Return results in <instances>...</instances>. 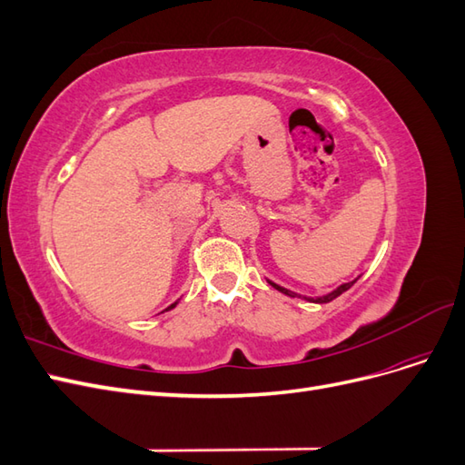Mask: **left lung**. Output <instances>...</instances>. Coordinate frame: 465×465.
Here are the masks:
<instances>
[{
  "label": "left lung",
  "instance_id": "obj_1",
  "mask_svg": "<svg viewBox=\"0 0 465 465\" xmlns=\"http://www.w3.org/2000/svg\"><path fill=\"white\" fill-rule=\"evenodd\" d=\"M357 281V279H355ZM355 281H349V283H343V285H340V287H337L335 291H331V292H328V294H323V297H318V299H308V301H312V302H330V301H333V299H337V297H340V294L341 292H345L347 289H351V287H353L355 285ZM270 285L272 287H275L277 291H281V292H285V294H289V297H299V294L297 292H292V291H289V289H285V287H279V285H275V283H272V281H270Z\"/></svg>",
  "mask_w": 465,
  "mask_h": 465
}]
</instances>
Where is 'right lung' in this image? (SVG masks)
Listing matches in <instances>:
<instances>
[{"instance_id":"1","label":"right lung","mask_w":465,"mask_h":465,"mask_svg":"<svg viewBox=\"0 0 465 465\" xmlns=\"http://www.w3.org/2000/svg\"><path fill=\"white\" fill-rule=\"evenodd\" d=\"M174 306H176V302H174V304H171V306H168V308H174Z\"/></svg>"}]
</instances>
